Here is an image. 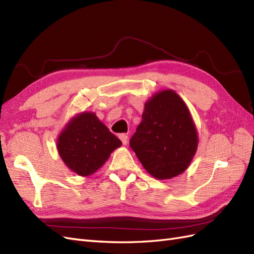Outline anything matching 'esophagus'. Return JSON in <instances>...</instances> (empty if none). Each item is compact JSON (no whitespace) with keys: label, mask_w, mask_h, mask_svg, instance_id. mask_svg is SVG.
<instances>
[{"label":"esophagus","mask_w":254,"mask_h":254,"mask_svg":"<svg viewBox=\"0 0 254 254\" xmlns=\"http://www.w3.org/2000/svg\"><path fill=\"white\" fill-rule=\"evenodd\" d=\"M119 137H120V140L122 141L123 145H126V144L128 143V135H127V134L122 133V134L119 135Z\"/></svg>","instance_id":"34e87169"}]
</instances>
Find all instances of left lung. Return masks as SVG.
<instances>
[{"label": "left lung", "mask_w": 254, "mask_h": 254, "mask_svg": "<svg viewBox=\"0 0 254 254\" xmlns=\"http://www.w3.org/2000/svg\"><path fill=\"white\" fill-rule=\"evenodd\" d=\"M130 147L147 173L160 180L172 179L190 166L198 133L188 106L174 90L157 92L145 103Z\"/></svg>", "instance_id": "1"}]
</instances>
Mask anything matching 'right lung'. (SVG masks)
Returning <instances> with one entry per match:
<instances>
[{"label":"right lung","mask_w":254,"mask_h":254,"mask_svg":"<svg viewBox=\"0 0 254 254\" xmlns=\"http://www.w3.org/2000/svg\"><path fill=\"white\" fill-rule=\"evenodd\" d=\"M122 145L94 112L76 114L57 139V150L64 164L81 177L94 174Z\"/></svg>","instance_id":"1"}]
</instances>
